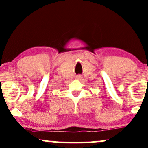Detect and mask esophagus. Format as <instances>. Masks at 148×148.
Segmentation results:
<instances>
[{
  "label": "esophagus",
  "mask_w": 148,
  "mask_h": 148,
  "mask_svg": "<svg viewBox=\"0 0 148 148\" xmlns=\"http://www.w3.org/2000/svg\"><path fill=\"white\" fill-rule=\"evenodd\" d=\"M77 78L78 79H81V78H82V76H81V75H77Z\"/></svg>",
  "instance_id": "obj_1"
}]
</instances>
